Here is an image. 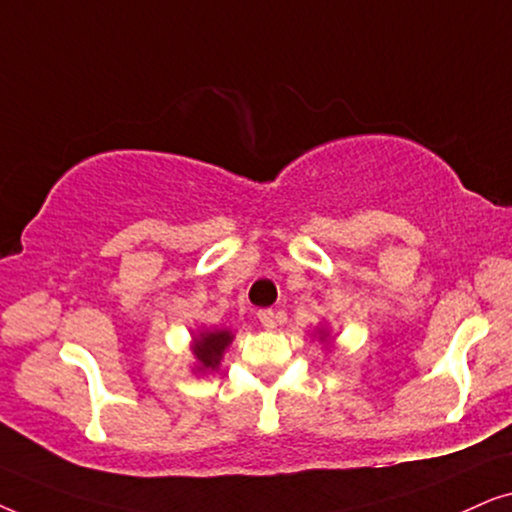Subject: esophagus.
Segmentation results:
<instances>
[{"mask_svg": "<svg viewBox=\"0 0 512 512\" xmlns=\"http://www.w3.org/2000/svg\"><path fill=\"white\" fill-rule=\"evenodd\" d=\"M258 321H261L263 328H268V331H272V328L277 326L275 310H270V307H263V310H258Z\"/></svg>", "mask_w": 512, "mask_h": 512, "instance_id": "esophagus-1", "label": "esophagus"}]
</instances>
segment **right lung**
Listing matches in <instances>:
<instances>
[{"instance_id": "right-lung-1", "label": "right lung", "mask_w": 512, "mask_h": 512, "mask_svg": "<svg viewBox=\"0 0 512 512\" xmlns=\"http://www.w3.org/2000/svg\"><path fill=\"white\" fill-rule=\"evenodd\" d=\"M233 335L228 331H205L200 333V338H195L193 354L200 361V370H214L219 366L223 349L230 345Z\"/></svg>"}]
</instances>
